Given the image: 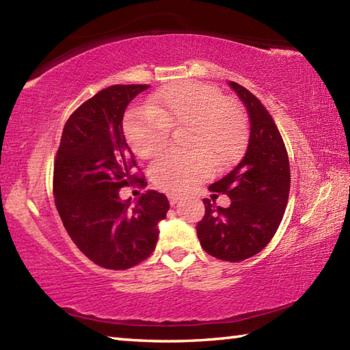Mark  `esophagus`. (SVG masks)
Returning <instances> with one entry per match:
<instances>
[{"label":"esophagus","mask_w":350,"mask_h":350,"mask_svg":"<svg viewBox=\"0 0 350 350\" xmlns=\"http://www.w3.org/2000/svg\"><path fill=\"white\" fill-rule=\"evenodd\" d=\"M168 199H170V204L173 205V206H174L177 202H179V198H177V196H168Z\"/></svg>","instance_id":"34e87169"}]
</instances>
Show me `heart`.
Returning <instances> with one entry per match:
<instances>
[{
    "instance_id": "b5f03b06",
    "label": "heart",
    "mask_w": 350,
    "mask_h": 350,
    "mask_svg": "<svg viewBox=\"0 0 350 350\" xmlns=\"http://www.w3.org/2000/svg\"><path fill=\"white\" fill-rule=\"evenodd\" d=\"M191 128V154H163L151 165L154 185L170 194H182L241 157L247 142L245 116L238 105L225 100L215 86L196 81H177L162 88L148 108L129 111L123 133L131 150L142 159L163 151L168 131Z\"/></svg>"
}]
</instances>
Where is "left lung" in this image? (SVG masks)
Returning <instances> with one entry per match:
<instances>
[{
    "label": "left lung",
    "mask_w": 350,
    "mask_h": 350,
    "mask_svg": "<svg viewBox=\"0 0 350 350\" xmlns=\"http://www.w3.org/2000/svg\"><path fill=\"white\" fill-rule=\"evenodd\" d=\"M228 86L244 103L250 120V137L241 162L210 185V191L227 194L228 208L204 199L205 216L198 224L204 250L217 259L238 262L259 253L273 238L286 211L290 167L286 146L264 105L234 81Z\"/></svg>",
    "instance_id": "1"
}]
</instances>
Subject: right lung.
I'll list each match as a JSON object with an SVG mask.
<instances>
[{
    "label": "right lung",
    "mask_w": 350,
    "mask_h": 350,
    "mask_svg": "<svg viewBox=\"0 0 350 350\" xmlns=\"http://www.w3.org/2000/svg\"><path fill=\"white\" fill-rule=\"evenodd\" d=\"M148 88L114 85L83 103L63 128L54 165L55 205L64 228L85 256L111 270L134 267L150 256L159 222L170 210L162 193L146 191L134 205L118 194L137 180L123 116Z\"/></svg>",
    "instance_id": "obj_1"
}]
</instances>
